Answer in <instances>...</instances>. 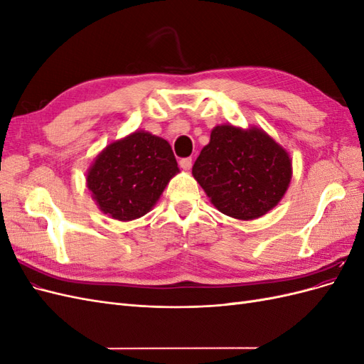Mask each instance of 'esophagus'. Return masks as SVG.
<instances>
[{"mask_svg": "<svg viewBox=\"0 0 364 364\" xmlns=\"http://www.w3.org/2000/svg\"><path fill=\"white\" fill-rule=\"evenodd\" d=\"M179 165L183 168V170H190L191 165H193V159L191 158H182L179 161Z\"/></svg>", "mask_w": 364, "mask_h": 364, "instance_id": "1", "label": "esophagus"}]
</instances>
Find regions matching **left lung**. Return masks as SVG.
<instances>
[{
    "label": "left lung",
    "instance_id": "left-lung-1",
    "mask_svg": "<svg viewBox=\"0 0 364 364\" xmlns=\"http://www.w3.org/2000/svg\"><path fill=\"white\" fill-rule=\"evenodd\" d=\"M193 176L220 213L252 220L282 199L291 179V161L262 130L222 124L211 132Z\"/></svg>",
    "mask_w": 364,
    "mask_h": 364
}]
</instances>
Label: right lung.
<instances>
[{
    "label": "right lung",
    "mask_w": 364,
    "mask_h": 364,
    "mask_svg": "<svg viewBox=\"0 0 364 364\" xmlns=\"http://www.w3.org/2000/svg\"><path fill=\"white\" fill-rule=\"evenodd\" d=\"M178 171L167 141L135 132L95 158L86 182L105 214L129 222L150 211Z\"/></svg>",
    "instance_id": "add662e5"
}]
</instances>
